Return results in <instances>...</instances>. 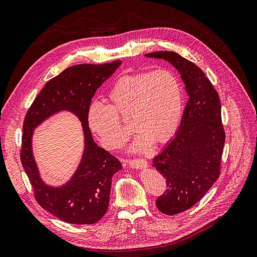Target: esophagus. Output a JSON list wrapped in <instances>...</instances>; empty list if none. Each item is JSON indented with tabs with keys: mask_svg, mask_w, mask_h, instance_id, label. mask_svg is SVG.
I'll use <instances>...</instances> for the list:
<instances>
[{
	"mask_svg": "<svg viewBox=\"0 0 257 257\" xmlns=\"http://www.w3.org/2000/svg\"><path fill=\"white\" fill-rule=\"evenodd\" d=\"M129 166H131L132 168H137V169H143L146 168L148 163L147 161L143 160V159H135V160H129L128 161Z\"/></svg>",
	"mask_w": 257,
	"mask_h": 257,
	"instance_id": "34e87169",
	"label": "esophagus"
}]
</instances>
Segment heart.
I'll use <instances>...</instances> for the list:
<instances>
[{
	"instance_id": "1",
	"label": "heart",
	"mask_w": 257,
	"mask_h": 257,
	"mask_svg": "<svg viewBox=\"0 0 257 257\" xmlns=\"http://www.w3.org/2000/svg\"><path fill=\"white\" fill-rule=\"evenodd\" d=\"M109 104L93 102L88 112L89 127L101 145L118 149L130 131L119 120H128L137 132L134 151L162 144L177 131L182 116L183 93L176 76L166 70L123 76L108 93Z\"/></svg>"
}]
</instances>
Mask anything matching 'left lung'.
<instances>
[{
	"mask_svg": "<svg viewBox=\"0 0 257 257\" xmlns=\"http://www.w3.org/2000/svg\"><path fill=\"white\" fill-rule=\"evenodd\" d=\"M145 56L174 65L188 95L175 138L155 157L153 164L167 184L156 205L163 214L176 215L200 201L219 178L225 141L220 100L204 73L182 56L167 51Z\"/></svg>",
	"mask_w": 257,
	"mask_h": 257,
	"instance_id": "8db88e82",
	"label": "left lung"
}]
</instances>
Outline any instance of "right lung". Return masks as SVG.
<instances>
[{"label":"right lung","instance_id":"1","mask_svg":"<svg viewBox=\"0 0 257 257\" xmlns=\"http://www.w3.org/2000/svg\"><path fill=\"white\" fill-rule=\"evenodd\" d=\"M121 61L70 66L47 81L28 109L24 123L21 162L32 183L35 199L44 210L64 222L92 224L100 220L109 206L113 175L121 169L119 161L95 143L88 122L92 97L117 70ZM60 110H70L82 121L85 149L70 181L61 187L45 185L32 155L33 129Z\"/></svg>","mask_w":257,"mask_h":257}]
</instances>
